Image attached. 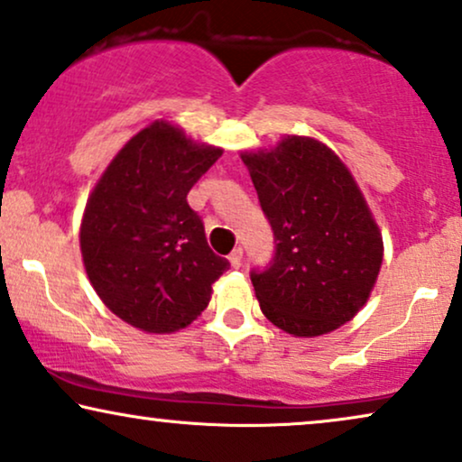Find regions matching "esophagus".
Instances as JSON below:
<instances>
[{"instance_id": "1", "label": "esophagus", "mask_w": 462, "mask_h": 462, "mask_svg": "<svg viewBox=\"0 0 462 462\" xmlns=\"http://www.w3.org/2000/svg\"><path fill=\"white\" fill-rule=\"evenodd\" d=\"M242 259H244V250H242V248H236V250H233V253L229 254V263H231V267H236V269L242 267Z\"/></svg>"}]
</instances>
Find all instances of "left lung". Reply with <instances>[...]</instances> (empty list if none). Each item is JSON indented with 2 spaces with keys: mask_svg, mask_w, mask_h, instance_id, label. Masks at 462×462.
<instances>
[{
  "mask_svg": "<svg viewBox=\"0 0 462 462\" xmlns=\"http://www.w3.org/2000/svg\"><path fill=\"white\" fill-rule=\"evenodd\" d=\"M242 161L275 242L269 267L250 272L261 311L295 337L346 325L367 303L384 256L348 167L325 143L301 135L244 152Z\"/></svg>",
  "mask_w": 462,
  "mask_h": 462,
  "instance_id": "1",
  "label": "left lung"
}]
</instances>
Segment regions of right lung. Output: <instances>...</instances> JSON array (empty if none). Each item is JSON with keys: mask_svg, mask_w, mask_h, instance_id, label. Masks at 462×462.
Wrapping results in <instances>:
<instances>
[{"mask_svg": "<svg viewBox=\"0 0 462 462\" xmlns=\"http://www.w3.org/2000/svg\"><path fill=\"white\" fill-rule=\"evenodd\" d=\"M220 154L157 121L125 143L95 184L80 225L82 261L101 301L131 327H189L229 269L187 201Z\"/></svg>", "mask_w": 462, "mask_h": 462, "instance_id": "add662e5", "label": "right lung"}]
</instances>
